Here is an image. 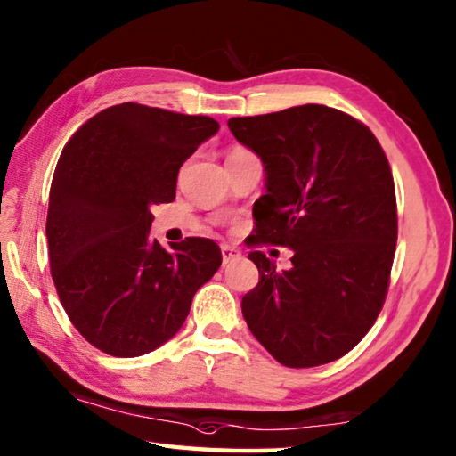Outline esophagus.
<instances>
[{
  "label": "esophagus",
  "mask_w": 456,
  "mask_h": 456,
  "mask_svg": "<svg viewBox=\"0 0 456 456\" xmlns=\"http://www.w3.org/2000/svg\"><path fill=\"white\" fill-rule=\"evenodd\" d=\"M221 256H223V265L231 264V261H235L237 257H241V251L235 249V247L231 245H221Z\"/></svg>",
  "instance_id": "1"
}]
</instances>
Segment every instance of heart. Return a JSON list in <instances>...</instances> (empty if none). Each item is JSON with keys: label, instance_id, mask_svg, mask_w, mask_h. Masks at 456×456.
<instances>
[{"label": "heart", "instance_id": "obj_1", "mask_svg": "<svg viewBox=\"0 0 456 456\" xmlns=\"http://www.w3.org/2000/svg\"><path fill=\"white\" fill-rule=\"evenodd\" d=\"M237 152H247V151H245V149H241V146H235V149L231 151L229 154H237Z\"/></svg>", "mask_w": 456, "mask_h": 456}]
</instances>
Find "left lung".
<instances>
[{
	"mask_svg": "<svg viewBox=\"0 0 456 456\" xmlns=\"http://www.w3.org/2000/svg\"><path fill=\"white\" fill-rule=\"evenodd\" d=\"M227 125L265 168L257 239L293 251L283 272L249 253L259 283L243 296L247 326L283 366L342 358L374 326L388 291L398 237L388 159L372 130L322 104Z\"/></svg>",
	"mask_w": 456,
	"mask_h": 456,
	"instance_id": "left-lung-1",
	"label": "left lung"
}]
</instances>
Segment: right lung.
<instances>
[{
	"instance_id": "obj_1",
	"label": "right lung",
	"mask_w": 456,
	"mask_h": 456,
	"mask_svg": "<svg viewBox=\"0 0 456 456\" xmlns=\"http://www.w3.org/2000/svg\"><path fill=\"white\" fill-rule=\"evenodd\" d=\"M219 122L125 102L76 130L52 179V280L74 328L110 356L157 350L187 320L192 296L221 265L211 239L165 249L151 207L171 203L176 175Z\"/></svg>"
}]
</instances>
